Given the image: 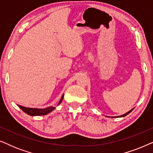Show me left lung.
I'll return each mask as SVG.
<instances>
[{"label":"left lung","mask_w":153,"mask_h":153,"mask_svg":"<svg viewBox=\"0 0 153 153\" xmlns=\"http://www.w3.org/2000/svg\"><path fill=\"white\" fill-rule=\"evenodd\" d=\"M134 109V108H132V109H131L130 111H129L128 112H127L126 114H123V115H121V116H115V117H111V118H121V117H125V116H126L127 115H128L129 113H131V111H132Z\"/></svg>","instance_id":"8db88e82"}]
</instances>
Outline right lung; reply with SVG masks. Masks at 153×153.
Here are the masks:
<instances>
[{
	"mask_svg": "<svg viewBox=\"0 0 153 153\" xmlns=\"http://www.w3.org/2000/svg\"><path fill=\"white\" fill-rule=\"evenodd\" d=\"M64 94L62 95L61 98H60L59 102H58V105L61 103L62 101V99H63ZM21 109H22L24 113H26L28 115H30L31 116H45V115H47L49 113L51 112L52 111L55 109V107L53 106H49V107L45 108H28V107H24L23 106L17 105Z\"/></svg>",
	"mask_w": 153,
	"mask_h": 153,
	"instance_id": "right-lung-1",
	"label": "right lung"
}]
</instances>
